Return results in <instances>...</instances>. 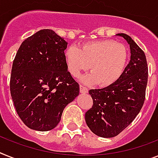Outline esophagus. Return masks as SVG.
I'll return each instance as SVG.
<instances>
[{
	"label": "esophagus",
	"instance_id": "34e87169",
	"mask_svg": "<svg viewBox=\"0 0 158 158\" xmlns=\"http://www.w3.org/2000/svg\"><path fill=\"white\" fill-rule=\"evenodd\" d=\"M80 92H81V93H82V94L88 93V88H86V87L84 86V85H80Z\"/></svg>",
	"mask_w": 158,
	"mask_h": 158
}]
</instances>
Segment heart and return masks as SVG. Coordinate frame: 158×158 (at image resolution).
<instances>
[{
  "mask_svg": "<svg viewBox=\"0 0 158 158\" xmlns=\"http://www.w3.org/2000/svg\"><path fill=\"white\" fill-rule=\"evenodd\" d=\"M127 48L112 40H98L82 44L81 48L70 45L66 48L64 58L68 69L73 77L86 71L90 65L91 73L84 77L86 83H97L108 86L118 80L127 64Z\"/></svg>",
  "mask_w": 158,
  "mask_h": 158,
  "instance_id": "heart-1",
  "label": "heart"
}]
</instances>
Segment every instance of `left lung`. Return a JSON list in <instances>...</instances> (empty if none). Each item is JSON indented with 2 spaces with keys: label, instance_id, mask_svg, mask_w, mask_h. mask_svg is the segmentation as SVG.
Instances as JSON below:
<instances>
[{
  "label": "left lung",
  "instance_id": "8db88e82",
  "mask_svg": "<svg viewBox=\"0 0 158 158\" xmlns=\"http://www.w3.org/2000/svg\"><path fill=\"white\" fill-rule=\"evenodd\" d=\"M131 60L116 81L102 89H90L93 106L85 112V122L92 132L101 137H114L134 120L145 99L148 64L145 54L126 34Z\"/></svg>",
  "mask_w": 158,
  "mask_h": 158
}]
</instances>
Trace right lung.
I'll use <instances>...</instances> for the list:
<instances>
[{"mask_svg": "<svg viewBox=\"0 0 158 158\" xmlns=\"http://www.w3.org/2000/svg\"><path fill=\"white\" fill-rule=\"evenodd\" d=\"M67 44L54 31L45 29L25 40L17 52L10 94L18 116L33 130L56 127L65 106L79 94V84L65 61Z\"/></svg>", "mask_w": 158, "mask_h": 158, "instance_id": "add662e5", "label": "right lung"}]
</instances>
